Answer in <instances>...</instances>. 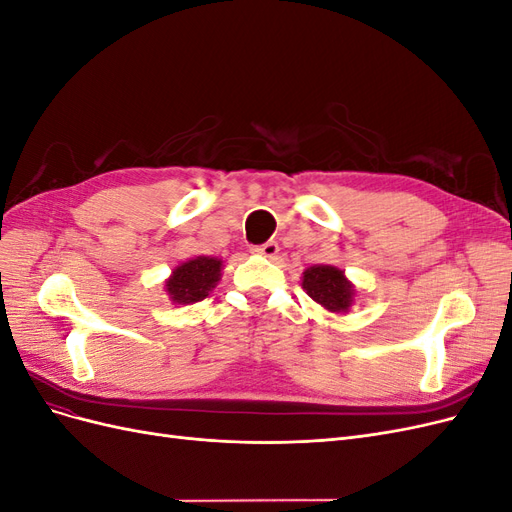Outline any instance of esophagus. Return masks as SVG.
I'll return each instance as SVG.
<instances>
[{"label":"esophagus","instance_id":"obj_1","mask_svg":"<svg viewBox=\"0 0 512 512\" xmlns=\"http://www.w3.org/2000/svg\"><path fill=\"white\" fill-rule=\"evenodd\" d=\"M252 252L262 254V256H267V258H275L277 254H280V245H277L275 241H267V243H262V245L252 247Z\"/></svg>","mask_w":512,"mask_h":512}]
</instances>
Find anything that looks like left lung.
<instances>
[{"label":"left lung","instance_id":"left-lung-1","mask_svg":"<svg viewBox=\"0 0 512 512\" xmlns=\"http://www.w3.org/2000/svg\"><path fill=\"white\" fill-rule=\"evenodd\" d=\"M303 290L335 314H346L354 303V286L348 282L342 269L331 265H314L303 273Z\"/></svg>","mask_w":512,"mask_h":512}]
</instances>
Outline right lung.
I'll return each mask as SVG.
<instances>
[{
	"label": "right lung",
	"instance_id": "right-lung-1",
	"mask_svg": "<svg viewBox=\"0 0 512 512\" xmlns=\"http://www.w3.org/2000/svg\"><path fill=\"white\" fill-rule=\"evenodd\" d=\"M222 277V260L213 256H196L181 262L166 280L168 299L177 305H190L209 297Z\"/></svg>",
	"mask_w": 512,
	"mask_h": 512
}]
</instances>
